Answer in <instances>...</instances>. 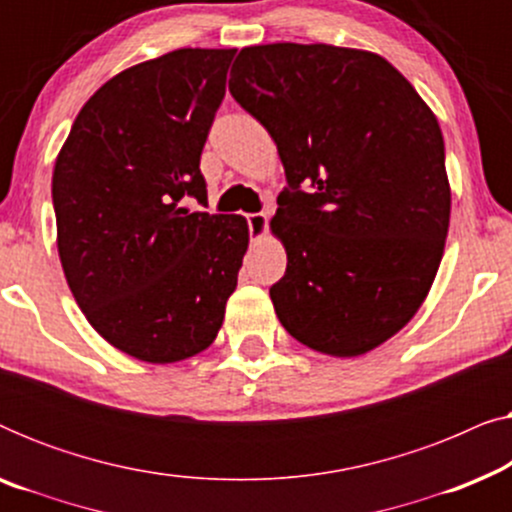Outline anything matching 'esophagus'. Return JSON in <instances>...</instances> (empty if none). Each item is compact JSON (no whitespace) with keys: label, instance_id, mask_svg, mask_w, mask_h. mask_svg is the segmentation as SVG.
<instances>
[{"label":"esophagus","instance_id":"esophagus-1","mask_svg":"<svg viewBox=\"0 0 512 512\" xmlns=\"http://www.w3.org/2000/svg\"><path fill=\"white\" fill-rule=\"evenodd\" d=\"M247 223H249L251 240H254V242L263 240L265 233H268V214H263V212L247 214Z\"/></svg>","mask_w":512,"mask_h":512}]
</instances>
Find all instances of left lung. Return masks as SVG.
<instances>
[{"instance_id": "8db88e82", "label": "left lung", "mask_w": 512, "mask_h": 512, "mask_svg": "<svg viewBox=\"0 0 512 512\" xmlns=\"http://www.w3.org/2000/svg\"><path fill=\"white\" fill-rule=\"evenodd\" d=\"M228 88L275 139L289 181L270 221L289 258L270 289L279 321L314 352H370L415 317L443 258L452 195L438 118L359 48H242Z\"/></svg>"}]
</instances>
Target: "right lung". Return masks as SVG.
Returning <instances> with one entry per match:
<instances>
[{
	"label": "right lung",
	"instance_id": "obj_1",
	"mask_svg": "<svg viewBox=\"0 0 512 512\" xmlns=\"http://www.w3.org/2000/svg\"><path fill=\"white\" fill-rule=\"evenodd\" d=\"M235 48H179L109 79L53 170L58 254L90 326L146 363L212 345L249 247L240 214L207 202L200 153Z\"/></svg>",
	"mask_w": 512,
	"mask_h": 512
}]
</instances>
